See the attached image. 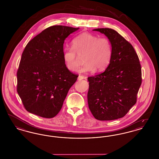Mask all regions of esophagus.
<instances>
[{"instance_id":"obj_1","label":"esophagus","mask_w":159,"mask_h":159,"mask_svg":"<svg viewBox=\"0 0 159 159\" xmlns=\"http://www.w3.org/2000/svg\"><path fill=\"white\" fill-rule=\"evenodd\" d=\"M84 78V76H82V75H79V76H78V80H81L83 79Z\"/></svg>"}]
</instances>
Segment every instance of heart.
Instances as JSON below:
<instances>
[{"instance_id": "heart-1", "label": "heart", "mask_w": 159, "mask_h": 159, "mask_svg": "<svg viewBox=\"0 0 159 159\" xmlns=\"http://www.w3.org/2000/svg\"><path fill=\"white\" fill-rule=\"evenodd\" d=\"M72 48H66L63 51V60L67 68L76 71L80 67L84 57L85 64L79 71L91 73L95 70L101 72L109 66L112 57V45L106 37H99L84 32L73 40Z\"/></svg>"}]
</instances>
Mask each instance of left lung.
I'll list each match as a JSON object with an SVG mask.
<instances>
[{
	"label": "left lung",
	"mask_w": 159,
	"mask_h": 159,
	"mask_svg": "<svg viewBox=\"0 0 159 159\" xmlns=\"http://www.w3.org/2000/svg\"><path fill=\"white\" fill-rule=\"evenodd\" d=\"M93 30L110 40L112 57L105 71L88 78L89 108L99 120L118 119L136 104L142 83L141 64L134 47L118 32L108 28Z\"/></svg>",
	"instance_id": "obj_1"
}]
</instances>
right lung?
<instances>
[{
    "mask_svg": "<svg viewBox=\"0 0 159 159\" xmlns=\"http://www.w3.org/2000/svg\"><path fill=\"white\" fill-rule=\"evenodd\" d=\"M79 29L49 27L32 39L24 48L16 73V91L27 111L47 119L60 112L79 76L65 65L64 43Z\"/></svg>",
    "mask_w": 159,
    "mask_h": 159,
    "instance_id": "right-lung-1",
    "label": "right lung"
}]
</instances>
